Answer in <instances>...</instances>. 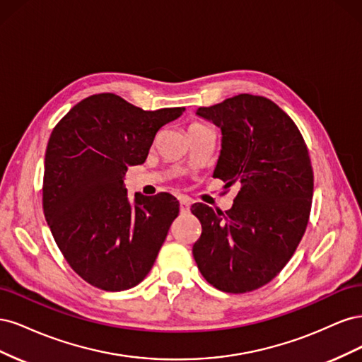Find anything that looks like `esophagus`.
Wrapping results in <instances>:
<instances>
[{"label": "esophagus", "instance_id": "obj_1", "mask_svg": "<svg viewBox=\"0 0 362 362\" xmlns=\"http://www.w3.org/2000/svg\"><path fill=\"white\" fill-rule=\"evenodd\" d=\"M180 211H181V214H187L190 211V201L189 199L180 201Z\"/></svg>", "mask_w": 362, "mask_h": 362}]
</instances>
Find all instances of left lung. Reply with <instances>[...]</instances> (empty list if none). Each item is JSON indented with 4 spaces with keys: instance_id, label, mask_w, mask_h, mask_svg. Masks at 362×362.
<instances>
[{
    "instance_id": "1",
    "label": "left lung",
    "mask_w": 362,
    "mask_h": 362,
    "mask_svg": "<svg viewBox=\"0 0 362 362\" xmlns=\"http://www.w3.org/2000/svg\"><path fill=\"white\" fill-rule=\"evenodd\" d=\"M196 115L221 128L213 177L238 193L225 213L192 205L202 226L193 257L217 290L254 291L287 264L308 225L314 190L308 148L293 119L264 96L240 93Z\"/></svg>"
}]
</instances>
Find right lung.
Listing matches in <instances>:
<instances>
[{
  "instance_id": "right-lung-1",
  "label": "right lung",
  "mask_w": 362,
  "mask_h": 362,
  "mask_svg": "<svg viewBox=\"0 0 362 362\" xmlns=\"http://www.w3.org/2000/svg\"><path fill=\"white\" fill-rule=\"evenodd\" d=\"M184 110L146 112L115 93H98L54 127L43 213L64 259L90 286L128 290L154 266L180 202L169 193H136L129 202L124 177L128 166L145 163L158 129Z\"/></svg>"
}]
</instances>
